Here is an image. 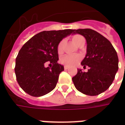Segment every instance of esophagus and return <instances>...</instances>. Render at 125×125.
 Here are the masks:
<instances>
[{"instance_id":"esophagus-1","label":"esophagus","mask_w":125,"mask_h":125,"mask_svg":"<svg viewBox=\"0 0 125 125\" xmlns=\"http://www.w3.org/2000/svg\"><path fill=\"white\" fill-rule=\"evenodd\" d=\"M64 69H65V70H68V69H69V67L67 66V65H65V66H64Z\"/></svg>"}]
</instances>
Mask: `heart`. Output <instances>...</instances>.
<instances>
[{
  "instance_id": "b5f03b06",
  "label": "heart",
  "mask_w": 125,
  "mask_h": 125,
  "mask_svg": "<svg viewBox=\"0 0 125 125\" xmlns=\"http://www.w3.org/2000/svg\"><path fill=\"white\" fill-rule=\"evenodd\" d=\"M82 38H83V37L80 35H76L72 37V41L74 43L78 45L79 41ZM64 41H60V43L57 46V52L59 53H61L62 52L63 49V45ZM81 57L78 55H65L64 56H63L61 59V63L63 65H68V66H73L76 65L77 63L80 60Z\"/></svg>"
}]
</instances>
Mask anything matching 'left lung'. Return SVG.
Masks as SVG:
<instances>
[{
	"label": "left lung",
	"instance_id": "8db88e82",
	"mask_svg": "<svg viewBox=\"0 0 125 125\" xmlns=\"http://www.w3.org/2000/svg\"><path fill=\"white\" fill-rule=\"evenodd\" d=\"M73 34L84 36L87 43L86 55L82 65L89 67L87 72L78 70L72 81L82 93L96 96L106 91L113 83L118 69V58L113 45L101 34L90 29H73Z\"/></svg>",
	"mask_w": 125,
	"mask_h": 125
}]
</instances>
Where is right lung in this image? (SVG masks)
Masks as SVG:
<instances>
[{
	"mask_svg": "<svg viewBox=\"0 0 125 125\" xmlns=\"http://www.w3.org/2000/svg\"><path fill=\"white\" fill-rule=\"evenodd\" d=\"M72 29L42 31L31 37L19 52L15 72L18 84L32 96H41L54 89L64 70L57 61V46ZM49 62L50 68L45 67Z\"/></svg>",
	"mask_w": 125,
	"mask_h": 125,
	"instance_id": "obj_1",
	"label": "right lung"
}]
</instances>
